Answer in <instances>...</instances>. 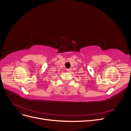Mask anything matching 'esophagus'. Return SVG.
Wrapping results in <instances>:
<instances>
[{
    "mask_svg": "<svg viewBox=\"0 0 131 131\" xmlns=\"http://www.w3.org/2000/svg\"><path fill=\"white\" fill-rule=\"evenodd\" d=\"M67 70H68V72H70L71 71H72V69H71V68L67 69Z\"/></svg>",
    "mask_w": 131,
    "mask_h": 131,
    "instance_id": "obj_1",
    "label": "esophagus"
}]
</instances>
